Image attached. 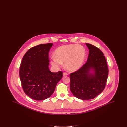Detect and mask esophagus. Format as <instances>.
<instances>
[{"label":"esophagus","instance_id":"34e87169","mask_svg":"<svg viewBox=\"0 0 127 127\" xmlns=\"http://www.w3.org/2000/svg\"><path fill=\"white\" fill-rule=\"evenodd\" d=\"M68 75V74L66 72H64L63 73V76H66Z\"/></svg>","mask_w":127,"mask_h":127}]
</instances>
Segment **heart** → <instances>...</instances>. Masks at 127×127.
<instances>
[{
  "label": "heart",
  "mask_w": 127,
  "mask_h": 127,
  "mask_svg": "<svg viewBox=\"0 0 127 127\" xmlns=\"http://www.w3.org/2000/svg\"><path fill=\"white\" fill-rule=\"evenodd\" d=\"M85 56V49L82 46L74 44L64 45L56 49L55 56L51 58V64L59 68L65 63L67 70L76 71L82 66Z\"/></svg>",
  "instance_id": "1"
}]
</instances>
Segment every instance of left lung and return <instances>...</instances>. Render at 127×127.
Wrapping results in <instances>:
<instances>
[{
  "label": "left lung",
  "instance_id": "left-lung-1",
  "mask_svg": "<svg viewBox=\"0 0 127 127\" xmlns=\"http://www.w3.org/2000/svg\"><path fill=\"white\" fill-rule=\"evenodd\" d=\"M89 49L87 61L70 76V89L73 94L82 100L94 98L105 88L109 75L107 61L102 52L96 47L86 43ZM92 70L94 74L91 73Z\"/></svg>",
  "mask_w": 127,
  "mask_h": 127
}]
</instances>
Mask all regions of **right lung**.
Listing matches in <instances>:
<instances>
[{
	"instance_id": "obj_1",
	"label": "right lung",
	"mask_w": 127,
	"mask_h": 127,
	"mask_svg": "<svg viewBox=\"0 0 127 127\" xmlns=\"http://www.w3.org/2000/svg\"><path fill=\"white\" fill-rule=\"evenodd\" d=\"M52 43L30 48L25 54L19 67V78L25 94L32 99L43 100L50 97L62 72H51L49 68L48 52Z\"/></svg>"
}]
</instances>
